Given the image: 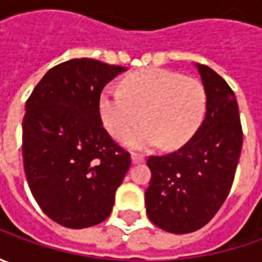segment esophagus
I'll use <instances>...</instances> for the list:
<instances>
[{"mask_svg": "<svg viewBox=\"0 0 262 262\" xmlns=\"http://www.w3.org/2000/svg\"><path fill=\"white\" fill-rule=\"evenodd\" d=\"M131 162L137 165V163H141V162H144V157L141 156V155H137V153H133L131 155Z\"/></svg>", "mask_w": 262, "mask_h": 262, "instance_id": "34e87169", "label": "esophagus"}]
</instances>
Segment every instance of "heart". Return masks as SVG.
Wrapping results in <instances>:
<instances>
[{
	"mask_svg": "<svg viewBox=\"0 0 262 262\" xmlns=\"http://www.w3.org/2000/svg\"><path fill=\"white\" fill-rule=\"evenodd\" d=\"M204 86L194 77L163 68L136 71L122 80V90L106 89L99 99V112L111 136L128 133L124 144L137 150L184 146L200 128L206 115Z\"/></svg>",
	"mask_w": 262,
	"mask_h": 262,
	"instance_id": "obj_1",
	"label": "heart"
}]
</instances>
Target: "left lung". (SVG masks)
<instances>
[{
    "instance_id": "1",
    "label": "left lung",
    "mask_w": 262,
    "mask_h": 262,
    "mask_svg": "<svg viewBox=\"0 0 262 262\" xmlns=\"http://www.w3.org/2000/svg\"><path fill=\"white\" fill-rule=\"evenodd\" d=\"M206 90L204 121L194 137L165 156H151L148 219L170 233L195 232L214 217L232 188L242 150L236 97L210 67L195 64Z\"/></svg>"
}]
</instances>
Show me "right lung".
Masks as SVG:
<instances>
[{
	"instance_id": "add662e5",
	"label": "right lung",
	"mask_w": 262,
	"mask_h": 262,
	"mask_svg": "<svg viewBox=\"0 0 262 262\" xmlns=\"http://www.w3.org/2000/svg\"><path fill=\"white\" fill-rule=\"evenodd\" d=\"M126 68L70 59L51 68L26 102L23 163L36 203L61 226L106 220L131 166L129 153L106 133L99 112L103 87Z\"/></svg>"
}]
</instances>
